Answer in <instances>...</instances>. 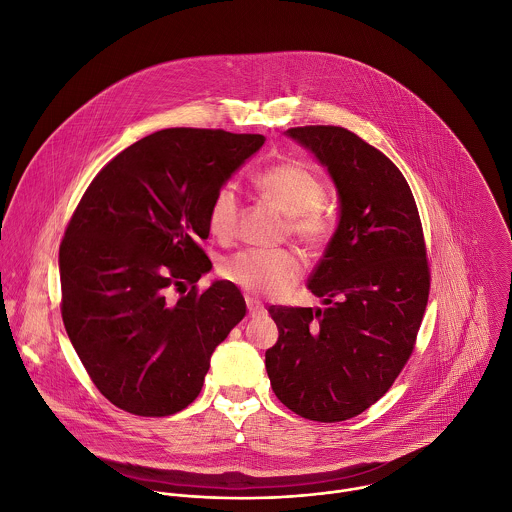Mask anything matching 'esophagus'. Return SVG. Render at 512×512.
Here are the masks:
<instances>
[{"mask_svg": "<svg viewBox=\"0 0 512 512\" xmlns=\"http://www.w3.org/2000/svg\"><path fill=\"white\" fill-rule=\"evenodd\" d=\"M244 300H246V308H248V316L250 318H258V316H262L266 312L264 306L258 300H254L252 296H246Z\"/></svg>", "mask_w": 512, "mask_h": 512, "instance_id": "esophagus-1", "label": "esophagus"}]
</instances>
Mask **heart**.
<instances>
[{
    "label": "heart",
    "instance_id": "heart-1",
    "mask_svg": "<svg viewBox=\"0 0 512 512\" xmlns=\"http://www.w3.org/2000/svg\"><path fill=\"white\" fill-rule=\"evenodd\" d=\"M258 196L286 214L288 232L308 248H324L336 224L326 210V184L308 165L298 161L274 163L254 174ZM240 216V200L232 186H220L208 206V228L218 238H230ZM302 258L282 250H238L220 262V276L252 296L274 298L288 292L302 276Z\"/></svg>",
    "mask_w": 512,
    "mask_h": 512
}]
</instances>
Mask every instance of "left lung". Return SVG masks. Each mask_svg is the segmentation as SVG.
I'll list each match as a JSON object with an SVG mask.
<instances>
[{
  "label": "left lung",
  "instance_id": "8db88e82",
  "mask_svg": "<svg viewBox=\"0 0 512 512\" xmlns=\"http://www.w3.org/2000/svg\"><path fill=\"white\" fill-rule=\"evenodd\" d=\"M332 174L340 226L308 288L326 308L272 306L266 351L276 397L296 415L338 423L379 401L415 349L431 270L413 192L379 149L334 125L292 127Z\"/></svg>",
  "mask_w": 512,
  "mask_h": 512
}]
</instances>
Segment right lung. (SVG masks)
<instances>
[{
    "label": "right lung",
    "mask_w": 512,
    "mask_h": 512,
    "mask_svg": "<svg viewBox=\"0 0 512 512\" xmlns=\"http://www.w3.org/2000/svg\"><path fill=\"white\" fill-rule=\"evenodd\" d=\"M262 145V135L222 129L157 131L111 159L81 196L59 246L61 316L115 407L182 411L216 345L246 316L232 282L196 284L212 268L200 244L210 200Z\"/></svg>",
    "instance_id": "right-lung-1"
}]
</instances>
